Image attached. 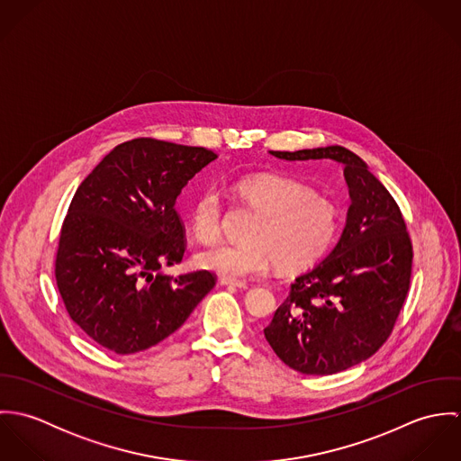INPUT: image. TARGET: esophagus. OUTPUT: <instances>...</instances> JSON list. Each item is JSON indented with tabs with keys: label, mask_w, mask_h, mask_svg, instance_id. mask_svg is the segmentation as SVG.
Segmentation results:
<instances>
[{
	"label": "esophagus",
	"mask_w": 461,
	"mask_h": 461,
	"mask_svg": "<svg viewBox=\"0 0 461 461\" xmlns=\"http://www.w3.org/2000/svg\"><path fill=\"white\" fill-rule=\"evenodd\" d=\"M220 284L225 285V287H238V289H247V282H241V280H232V278H227V276H221L220 278Z\"/></svg>",
	"instance_id": "obj_1"
}]
</instances>
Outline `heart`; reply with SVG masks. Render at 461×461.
I'll list each match as a JSON object with an SVG mask.
<instances>
[{
    "label": "heart",
    "instance_id": "1",
    "mask_svg": "<svg viewBox=\"0 0 461 461\" xmlns=\"http://www.w3.org/2000/svg\"><path fill=\"white\" fill-rule=\"evenodd\" d=\"M236 192L259 212L247 232L249 241L221 243L200 252L197 264L203 269L232 280L261 276L275 264L287 273L302 271L318 263L339 234V203L298 181L256 176L240 181ZM190 225L202 245L220 240L223 205L218 192L207 190L195 198Z\"/></svg>",
    "mask_w": 461,
    "mask_h": 461
}]
</instances>
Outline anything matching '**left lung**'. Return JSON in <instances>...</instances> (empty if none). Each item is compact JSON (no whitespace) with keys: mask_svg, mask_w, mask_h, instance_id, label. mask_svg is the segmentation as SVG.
Wrapping results in <instances>:
<instances>
[{"mask_svg":"<svg viewBox=\"0 0 461 461\" xmlns=\"http://www.w3.org/2000/svg\"><path fill=\"white\" fill-rule=\"evenodd\" d=\"M287 161L342 163L351 205L346 227L323 263L302 273L264 337L276 357L303 375H335L373 357L394 330L410 289L413 249L394 197L351 150L331 145Z\"/></svg>","mask_w":461,"mask_h":461,"instance_id":"left-lung-1","label":"left lung"}]
</instances>
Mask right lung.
<instances>
[{"mask_svg":"<svg viewBox=\"0 0 461 461\" xmlns=\"http://www.w3.org/2000/svg\"><path fill=\"white\" fill-rule=\"evenodd\" d=\"M218 158L203 147L134 138L85 177L62 223L55 276L70 320L99 346L131 355L156 346L190 318L214 287L202 269L177 278L185 223L176 202Z\"/></svg>","mask_w":461,"mask_h":461,"instance_id":"1","label":"right lung"}]
</instances>
